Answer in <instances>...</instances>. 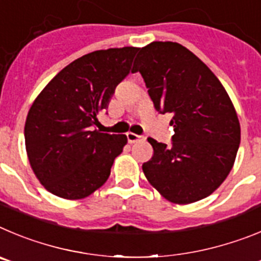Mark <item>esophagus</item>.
<instances>
[{
    "instance_id": "34e87169",
    "label": "esophagus",
    "mask_w": 261,
    "mask_h": 261,
    "mask_svg": "<svg viewBox=\"0 0 261 261\" xmlns=\"http://www.w3.org/2000/svg\"><path fill=\"white\" fill-rule=\"evenodd\" d=\"M126 136H127L128 143H136V142H139V140L144 139L143 136L136 135V134H134V133H127V134H126Z\"/></svg>"
}]
</instances>
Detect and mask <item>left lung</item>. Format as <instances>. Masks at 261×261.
I'll return each mask as SVG.
<instances>
[{
    "mask_svg": "<svg viewBox=\"0 0 261 261\" xmlns=\"http://www.w3.org/2000/svg\"><path fill=\"white\" fill-rule=\"evenodd\" d=\"M139 71L161 114L173 116L171 145L148 138L153 156L143 164L145 178L164 198L190 204L221 186L236 161L241 126L221 82L189 49L153 41L140 49Z\"/></svg>",
    "mask_w": 261,
    "mask_h": 261,
    "instance_id": "1",
    "label": "left lung"
}]
</instances>
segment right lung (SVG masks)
Segmentation results:
<instances>
[{
	"mask_svg": "<svg viewBox=\"0 0 261 261\" xmlns=\"http://www.w3.org/2000/svg\"><path fill=\"white\" fill-rule=\"evenodd\" d=\"M139 48L95 50L61 70L35 98L24 125L35 175L56 196L83 199L107 182L127 143L123 134L93 130Z\"/></svg>",
	"mask_w": 261,
	"mask_h": 261,
	"instance_id": "obj_1",
	"label": "right lung"
}]
</instances>
